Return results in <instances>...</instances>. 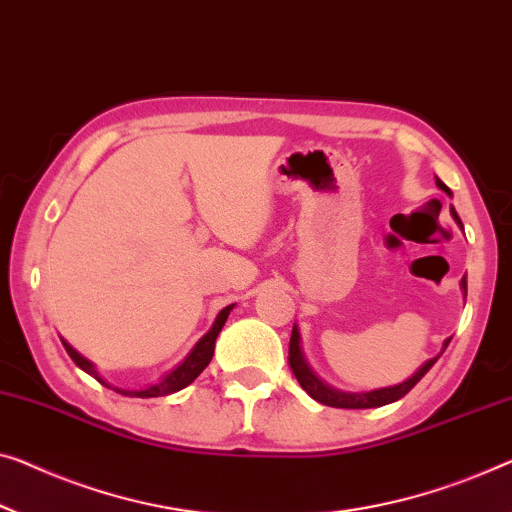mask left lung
Listing matches in <instances>:
<instances>
[{
  "mask_svg": "<svg viewBox=\"0 0 512 512\" xmlns=\"http://www.w3.org/2000/svg\"><path fill=\"white\" fill-rule=\"evenodd\" d=\"M437 186L444 190L446 195L453 197L451 188H448L444 181L437 179ZM453 218L457 220V225L462 227V220L457 218L455 209H453ZM462 292H464V296H467V278H462ZM448 342H451V338L444 340L441 354H444V349L448 347ZM439 356H434V358H430V361H425L421 368H418L409 379H404L402 384L377 388V391H368V393H345V391H338V388L329 386V384H326V381H322V379L315 375V372H312V368H310L308 361H305V356H303L301 333H299V329H296V326L292 329V340H289V365H292L294 377L299 379V384H301L303 391L308 393L312 400H317V402H322V404H329V407H338V409H372V407H384V404H391L395 400L404 398V395H407L411 388H414L418 381H421L427 375V370H430L432 365L437 363Z\"/></svg>",
  "mask_w": 512,
  "mask_h": 512,
  "instance_id": "left-lung-1",
  "label": "left lung"
}]
</instances>
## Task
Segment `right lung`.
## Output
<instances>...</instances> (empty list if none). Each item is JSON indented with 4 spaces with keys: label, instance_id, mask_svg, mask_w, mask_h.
I'll return each mask as SVG.
<instances>
[{
    "label": "right lung",
    "instance_id": "1",
    "mask_svg": "<svg viewBox=\"0 0 512 512\" xmlns=\"http://www.w3.org/2000/svg\"><path fill=\"white\" fill-rule=\"evenodd\" d=\"M232 308H234V303L227 305V308H223V310L218 312L216 322H213L211 329H209L207 333H204L200 340L195 342V347L190 349V354H188L186 358H183V361L177 365V368H172L170 372H167L165 377H160V381H156V384L144 386V388H140V391H128V388L110 386L108 381H105L101 375H98V370H96L94 363L87 361L85 356L75 352V349H73L71 345H68L66 340H61V342H64L66 352H68V356L73 358L75 365H78L80 370H85L87 375H91L94 379L101 381L103 386H110L112 391H117V393H121V395H128V398H160V395H170V393L181 391V388H186L188 384H193V381H195L197 377H200V372L211 363L213 349H216V338H218V333L223 331V326H225V322H227V317H230Z\"/></svg>",
    "mask_w": 512,
    "mask_h": 512
}]
</instances>
